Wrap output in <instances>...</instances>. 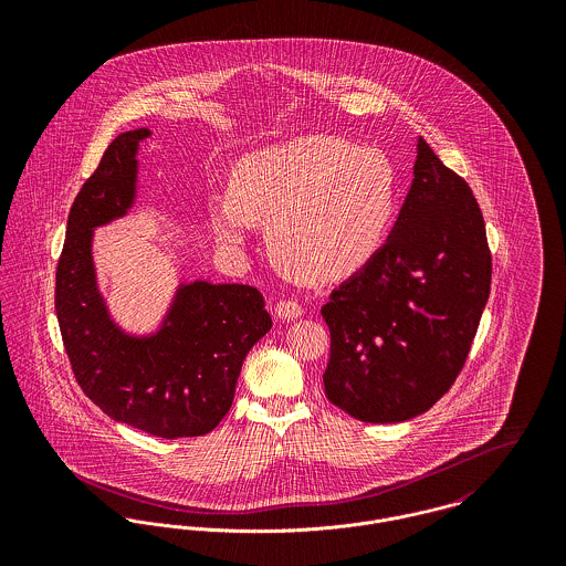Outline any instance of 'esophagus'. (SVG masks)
Masks as SVG:
<instances>
[{
	"instance_id": "34e87169",
	"label": "esophagus",
	"mask_w": 566,
	"mask_h": 566,
	"mask_svg": "<svg viewBox=\"0 0 566 566\" xmlns=\"http://www.w3.org/2000/svg\"><path fill=\"white\" fill-rule=\"evenodd\" d=\"M274 312L281 321H296L303 316V305L298 301H279Z\"/></svg>"
}]
</instances>
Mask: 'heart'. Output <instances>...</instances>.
Masks as SVG:
<instances>
[{"label": "heart", "mask_w": 566, "mask_h": 566, "mask_svg": "<svg viewBox=\"0 0 566 566\" xmlns=\"http://www.w3.org/2000/svg\"><path fill=\"white\" fill-rule=\"evenodd\" d=\"M395 207V167L384 153L303 135L240 159L231 196L209 200V220L216 240L233 250L254 222H265L272 256L296 276L324 283L375 256Z\"/></svg>", "instance_id": "heart-1"}]
</instances>
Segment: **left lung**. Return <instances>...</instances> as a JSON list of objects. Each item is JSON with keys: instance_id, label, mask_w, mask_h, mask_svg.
Segmentation results:
<instances>
[{"instance_id": "1", "label": "left lung", "mask_w": 566, "mask_h": 566, "mask_svg": "<svg viewBox=\"0 0 566 566\" xmlns=\"http://www.w3.org/2000/svg\"><path fill=\"white\" fill-rule=\"evenodd\" d=\"M490 279L482 209L420 137L392 235L321 310L331 331L326 399L364 422L427 411L467 364Z\"/></svg>"}]
</instances>
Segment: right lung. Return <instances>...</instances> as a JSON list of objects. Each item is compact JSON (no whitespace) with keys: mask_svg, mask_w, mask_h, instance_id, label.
<instances>
[{"mask_svg":"<svg viewBox=\"0 0 566 566\" xmlns=\"http://www.w3.org/2000/svg\"><path fill=\"white\" fill-rule=\"evenodd\" d=\"M148 128L111 142L84 180L56 268V318L82 392L106 416L157 438L205 436L229 413L248 350L272 318L252 285L187 283L161 331L130 337L111 321L95 285L93 229L135 200L137 148Z\"/></svg>","mask_w":566,"mask_h":566,"instance_id":"right-lung-1","label":"right lung"}]
</instances>
